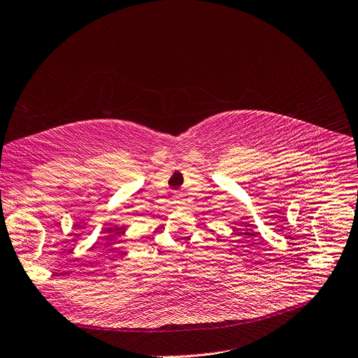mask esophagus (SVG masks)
<instances>
[{
	"label": "esophagus",
	"mask_w": 358,
	"mask_h": 358,
	"mask_svg": "<svg viewBox=\"0 0 358 358\" xmlns=\"http://www.w3.org/2000/svg\"><path fill=\"white\" fill-rule=\"evenodd\" d=\"M174 203H176V204H177V206H181V204H182V203H181V200H180V199H177V200H176V201H174Z\"/></svg>",
	"instance_id": "1"
}]
</instances>
